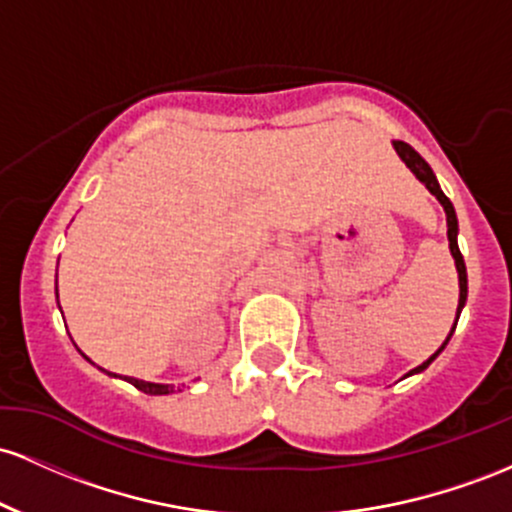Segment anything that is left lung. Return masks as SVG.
<instances>
[{
	"label": "left lung",
	"mask_w": 512,
	"mask_h": 512,
	"mask_svg": "<svg viewBox=\"0 0 512 512\" xmlns=\"http://www.w3.org/2000/svg\"><path fill=\"white\" fill-rule=\"evenodd\" d=\"M392 147L396 149V154H399L401 162H404L406 166H409L411 174L416 176V179L421 181L423 186H426L428 191L435 195V198H438V203L442 205V210H445V217H447V241H450V254H452V258H455V268H457V278H459V302H457V317H455V326H457L459 314H462L464 304H467V266H464V258H462V254H459V244H457V234H459L457 212H455V208H452L450 198H447V195L442 193L440 183H438V179H435L433 169H430L426 159H423L421 154H418L416 149H413L411 145H406V142H401V140H394V142H392ZM455 326H452V331L447 333V338H445V341H442V346H440L438 350H435L433 355H430V358L426 360V363H421L418 367H413V370H411V372H406L404 377L421 375V372L426 370V367H428L430 363H433L435 358H438V355L442 353V350H445L447 343H450L452 333H455Z\"/></svg>",
	"instance_id": "left-lung-1"
}]
</instances>
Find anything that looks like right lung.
I'll return each instance as SVG.
<instances>
[{"label": "right lung", "mask_w": 512, "mask_h": 512, "mask_svg": "<svg viewBox=\"0 0 512 512\" xmlns=\"http://www.w3.org/2000/svg\"><path fill=\"white\" fill-rule=\"evenodd\" d=\"M57 304H60V302H57ZM79 353H82V350H79ZM82 355H84V353H82ZM84 358H86V355H84ZM86 360H89V358H86ZM89 363H91V360H89ZM99 370H101V367H99ZM103 372H106L108 377H118V375H113V372H108V370H103ZM120 380L130 382L132 387H137V389H140V392H145V394H149V396H164V394H174V392H181V387L176 389L174 384L145 382V380H137V377H120Z\"/></svg>", "instance_id": "add662e5"}]
</instances>
